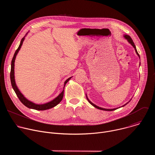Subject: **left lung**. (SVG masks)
I'll use <instances>...</instances> for the list:
<instances>
[{
  "label": "left lung",
  "instance_id": "1",
  "mask_svg": "<svg viewBox=\"0 0 155 155\" xmlns=\"http://www.w3.org/2000/svg\"><path fill=\"white\" fill-rule=\"evenodd\" d=\"M124 37H125V38H126V39L127 40V41H129V43L131 44L132 46H133V47L134 48V49H135V50H136V53L137 54V55H138V56H139V57L140 58V56H139V53H138V52H137V51L136 47V46H135V45H134V43L133 42V41H132V38H130V37L129 35H124ZM86 98H87V99L88 102H90L92 105H93L94 107H96V108H97V109L102 110H105V111H112V110H116V109H117V108H114V109H106V108H103L99 107H98V106L96 105L95 104H94L93 103H92V102H91L89 99H88V98L87 97V96H86Z\"/></svg>",
  "mask_w": 155,
  "mask_h": 155
}]
</instances>
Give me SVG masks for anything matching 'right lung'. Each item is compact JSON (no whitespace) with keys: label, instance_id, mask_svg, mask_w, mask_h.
Here are the masks:
<instances>
[{"label":"right lung","instance_id":"obj_1","mask_svg":"<svg viewBox=\"0 0 155 155\" xmlns=\"http://www.w3.org/2000/svg\"><path fill=\"white\" fill-rule=\"evenodd\" d=\"M25 40V37L21 39V41L20 42L18 48V49L16 50L12 61V64H11V71H10V80H11V83H12V86L13 89L14 90L16 96H18V97L19 98V101L23 103V104H24L26 107L29 108H32V109H35L37 110H48L50 108H51L54 107H55L56 105H57L62 99L63 98V96H64V90L61 93V94L57 97H56L54 99H53V101L44 104H35L29 101H28L27 99H26L24 96L21 94V93L19 91L18 88L17 87L16 83H15V75H14V66H15V58H16V56L17 55L19 50H20L22 44L23 43V41ZM71 78V77L69 78L68 80H66V81L64 82V87L65 85V84L68 82V81Z\"/></svg>","mask_w":155,"mask_h":155}]
</instances>
